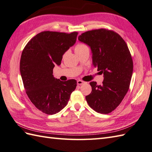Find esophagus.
<instances>
[{"label":"esophagus","mask_w":152,"mask_h":152,"mask_svg":"<svg viewBox=\"0 0 152 152\" xmlns=\"http://www.w3.org/2000/svg\"><path fill=\"white\" fill-rule=\"evenodd\" d=\"M77 85H83V84L85 83V82L83 81V80H77Z\"/></svg>","instance_id":"1"}]
</instances>
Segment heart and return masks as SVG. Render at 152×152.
I'll use <instances>...</instances> for the list:
<instances>
[{
  "label": "heart",
  "instance_id": "obj_1",
  "mask_svg": "<svg viewBox=\"0 0 152 152\" xmlns=\"http://www.w3.org/2000/svg\"><path fill=\"white\" fill-rule=\"evenodd\" d=\"M86 48H87V46L85 44H83V43H79V44H77L75 46V52H76V51H79V50H83V49H86Z\"/></svg>",
  "mask_w": 152,
  "mask_h": 152
}]
</instances>
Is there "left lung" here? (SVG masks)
Listing matches in <instances>:
<instances>
[{
  "instance_id": "1",
  "label": "left lung",
  "mask_w": 152,
  "mask_h": 152,
  "mask_svg": "<svg viewBox=\"0 0 152 152\" xmlns=\"http://www.w3.org/2000/svg\"><path fill=\"white\" fill-rule=\"evenodd\" d=\"M80 42L90 47L93 66L103 73L102 85L90 82L92 92L86 96L96 112L109 114L119 105L129 90L133 63L124 39L113 30L100 28L83 33Z\"/></svg>"
}]
</instances>
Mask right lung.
<instances>
[{
  "mask_svg": "<svg viewBox=\"0 0 152 152\" xmlns=\"http://www.w3.org/2000/svg\"><path fill=\"white\" fill-rule=\"evenodd\" d=\"M78 32L43 31L30 40L23 50L20 72L26 94L34 106L47 114H55L66 105L77 80L61 81L54 77L53 68L76 42Z\"/></svg>",
  "mask_w": 152,
  "mask_h": 152,
  "instance_id": "right-lung-1",
  "label": "right lung"
}]
</instances>
